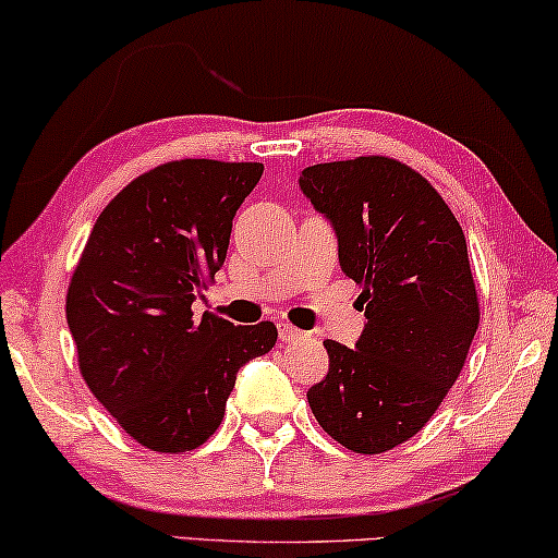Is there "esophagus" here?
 Masks as SVG:
<instances>
[{
	"label": "esophagus",
	"instance_id": "34e87169",
	"mask_svg": "<svg viewBox=\"0 0 558 558\" xmlns=\"http://www.w3.org/2000/svg\"><path fill=\"white\" fill-rule=\"evenodd\" d=\"M277 330H279V340L281 342H296V340H304V332L302 330H296L294 325H289V323H279L277 325Z\"/></svg>",
	"mask_w": 558,
	"mask_h": 558
}]
</instances>
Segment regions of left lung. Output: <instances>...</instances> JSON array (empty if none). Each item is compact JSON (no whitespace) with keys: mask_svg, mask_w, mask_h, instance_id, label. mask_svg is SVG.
I'll list each match as a JSON object with an SVG mask.
<instances>
[{"mask_svg":"<svg viewBox=\"0 0 558 558\" xmlns=\"http://www.w3.org/2000/svg\"><path fill=\"white\" fill-rule=\"evenodd\" d=\"M300 187L335 228L365 312L355 348L325 340L330 371L310 409L342 447L386 452L434 416L477 332L468 241L437 190L396 159L312 165Z\"/></svg>","mask_w":558,"mask_h":558,"instance_id":"1","label":"left lung"}]
</instances>
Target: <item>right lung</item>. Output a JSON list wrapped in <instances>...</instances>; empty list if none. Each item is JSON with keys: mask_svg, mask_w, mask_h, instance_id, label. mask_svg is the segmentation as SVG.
<instances>
[{"mask_svg": "<svg viewBox=\"0 0 558 558\" xmlns=\"http://www.w3.org/2000/svg\"><path fill=\"white\" fill-rule=\"evenodd\" d=\"M262 172L258 162L218 159L144 172L106 205L73 271L65 317L81 376L151 452L201 447L220 426L241 365L277 342L274 323L193 312Z\"/></svg>", "mask_w": 558, "mask_h": 558, "instance_id": "obj_1", "label": "right lung"}]
</instances>
